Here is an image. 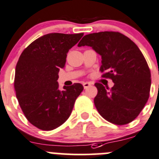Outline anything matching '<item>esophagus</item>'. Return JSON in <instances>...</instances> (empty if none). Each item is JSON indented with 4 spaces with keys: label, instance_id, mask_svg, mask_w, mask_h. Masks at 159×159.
<instances>
[{
    "label": "esophagus",
    "instance_id": "esophagus-1",
    "mask_svg": "<svg viewBox=\"0 0 159 159\" xmlns=\"http://www.w3.org/2000/svg\"><path fill=\"white\" fill-rule=\"evenodd\" d=\"M83 86H84V89H88L89 87H90L91 84L89 82H84L83 83Z\"/></svg>",
    "mask_w": 159,
    "mask_h": 159
}]
</instances>
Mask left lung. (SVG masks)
<instances>
[{"label":"left lung","instance_id":"obj_1","mask_svg":"<svg viewBox=\"0 0 159 159\" xmlns=\"http://www.w3.org/2000/svg\"><path fill=\"white\" fill-rule=\"evenodd\" d=\"M91 47L102 57V77L114 85L105 88L95 83L98 94L94 103L109 122L124 125L133 121L149 98L151 72L138 46L117 32H100L84 35L78 47Z\"/></svg>","mask_w":159,"mask_h":159}]
</instances>
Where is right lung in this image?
<instances>
[{
    "label": "right lung",
    "instance_id": "obj_1",
    "mask_svg": "<svg viewBox=\"0 0 159 159\" xmlns=\"http://www.w3.org/2000/svg\"><path fill=\"white\" fill-rule=\"evenodd\" d=\"M83 35L47 34L28 46L18 59L15 77L16 97L27 120L37 128L52 130L62 125L83 91L79 83L60 90L57 82L67 53Z\"/></svg>",
    "mask_w": 159,
    "mask_h": 159
}]
</instances>
